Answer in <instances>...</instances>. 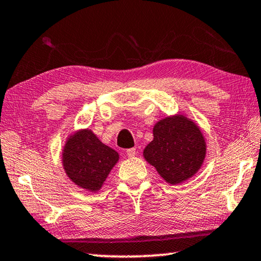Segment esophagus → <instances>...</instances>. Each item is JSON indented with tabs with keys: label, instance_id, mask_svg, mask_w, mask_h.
Listing matches in <instances>:
<instances>
[{
	"label": "esophagus",
	"instance_id": "1",
	"mask_svg": "<svg viewBox=\"0 0 261 261\" xmlns=\"http://www.w3.org/2000/svg\"><path fill=\"white\" fill-rule=\"evenodd\" d=\"M126 155L129 156V158H134L136 155V148L126 149Z\"/></svg>",
	"mask_w": 261,
	"mask_h": 261
}]
</instances>
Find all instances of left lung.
<instances>
[{
	"label": "left lung",
	"mask_w": 261,
	"mask_h": 261,
	"mask_svg": "<svg viewBox=\"0 0 261 261\" xmlns=\"http://www.w3.org/2000/svg\"><path fill=\"white\" fill-rule=\"evenodd\" d=\"M206 139L198 124L184 114L162 118L153 126V140L143 155L169 184L196 175L205 161Z\"/></svg>",
	"instance_id": "left-lung-1"
}]
</instances>
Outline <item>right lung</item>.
I'll use <instances>...</instances> for the list:
<instances>
[{"mask_svg": "<svg viewBox=\"0 0 261 261\" xmlns=\"http://www.w3.org/2000/svg\"><path fill=\"white\" fill-rule=\"evenodd\" d=\"M118 160V153L105 145L88 127L69 135L62 149L65 174L77 187L90 192H98L102 188Z\"/></svg>", "mask_w": 261, "mask_h": 261, "instance_id": "obj_1", "label": "right lung"}]
</instances>
